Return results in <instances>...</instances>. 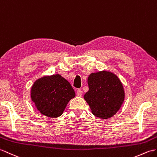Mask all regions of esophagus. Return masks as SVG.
<instances>
[{
    "label": "esophagus",
    "instance_id": "34e87169",
    "mask_svg": "<svg viewBox=\"0 0 157 157\" xmlns=\"http://www.w3.org/2000/svg\"><path fill=\"white\" fill-rule=\"evenodd\" d=\"M76 94H77V95L78 96H81L82 94V91L80 89H79V90H77V92H76Z\"/></svg>",
    "mask_w": 157,
    "mask_h": 157
}]
</instances>
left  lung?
<instances>
[{"label":"left lung","mask_w":157,"mask_h":157,"mask_svg":"<svg viewBox=\"0 0 157 157\" xmlns=\"http://www.w3.org/2000/svg\"><path fill=\"white\" fill-rule=\"evenodd\" d=\"M87 83L89 90L83 98L92 114L102 119L116 114L125 98L124 90L118 76L108 71L92 73L87 78Z\"/></svg>","instance_id":"left-lung-1"}]
</instances>
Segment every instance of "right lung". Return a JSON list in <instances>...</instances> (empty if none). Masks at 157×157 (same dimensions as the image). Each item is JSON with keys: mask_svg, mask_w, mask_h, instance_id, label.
Segmentation results:
<instances>
[{"mask_svg": "<svg viewBox=\"0 0 157 157\" xmlns=\"http://www.w3.org/2000/svg\"><path fill=\"white\" fill-rule=\"evenodd\" d=\"M75 94L67 79L59 74L44 76L36 80L31 90V98L41 114L57 118Z\"/></svg>", "mask_w": 157, "mask_h": 157, "instance_id": "right-lung-1", "label": "right lung"}]
</instances>
